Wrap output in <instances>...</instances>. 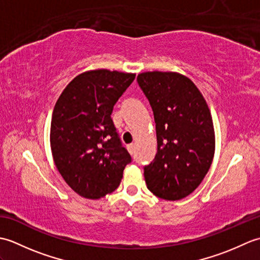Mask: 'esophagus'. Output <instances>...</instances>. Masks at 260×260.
<instances>
[{"instance_id": "1", "label": "esophagus", "mask_w": 260, "mask_h": 260, "mask_svg": "<svg viewBox=\"0 0 260 260\" xmlns=\"http://www.w3.org/2000/svg\"><path fill=\"white\" fill-rule=\"evenodd\" d=\"M127 150H128V152L131 154H134V152H135V145L133 144V143H132V144L127 145Z\"/></svg>"}]
</instances>
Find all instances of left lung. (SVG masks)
I'll return each instance as SVG.
<instances>
[{
  "mask_svg": "<svg viewBox=\"0 0 260 260\" xmlns=\"http://www.w3.org/2000/svg\"><path fill=\"white\" fill-rule=\"evenodd\" d=\"M137 82L155 120L157 152L144 167L147 189L164 200H181L200 185L214 155V129L206 99L187 77L147 71Z\"/></svg>",
  "mask_w": 260,
  "mask_h": 260,
  "instance_id": "1",
  "label": "left lung"
}]
</instances>
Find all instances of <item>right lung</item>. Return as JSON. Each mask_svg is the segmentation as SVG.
<instances>
[{
  "label": "right lung",
  "mask_w": 260,
  "mask_h": 260,
  "mask_svg": "<svg viewBox=\"0 0 260 260\" xmlns=\"http://www.w3.org/2000/svg\"><path fill=\"white\" fill-rule=\"evenodd\" d=\"M134 79L135 74L86 71L58 98L50 128L53 161L66 183L81 197L101 199L115 191L132 162L110 115Z\"/></svg>",
  "instance_id": "obj_1"
}]
</instances>
